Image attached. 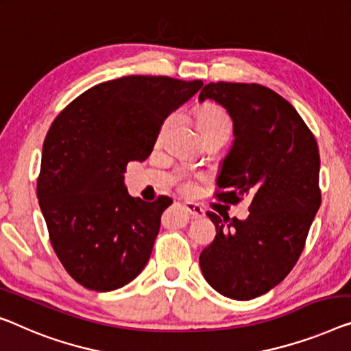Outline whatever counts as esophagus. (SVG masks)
I'll return each mask as SVG.
<instances>
[{
  "mask_svg": "<svg viewBox=\"0 0 351 351\" xmlns=\"http://www.w3.org/2000/svg\"><path fill=\"white\" fill-rule=\"evenodd\" d=\"M184 208H186V211L191 214V217H193V219L205 217V209L195 205V203H184Z\"/></svg>",
  "mask_w": 351,
  "mask_h": 351,
  "instance_id": "1",
  "label": "esophagus"
}]
</instances>
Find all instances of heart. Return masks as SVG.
<instances>
[{
	"instance_id": "b5f03b06",
	"label": "heart",
	"mask_w": 351,
	"mask_h": 351,
	"mask_svg": "<svg viewBox=\"0 0 351 351\" xmlns=\"http://www.w3.org/2000/svg\"><path fill=\"white\" fill-rule=\"evenodd\" d=\"M197 125L200 129V132H208L211 129H217V128H227L230 129V121L227 118V114L222 112L219 107L214 106H206L205 108H202L197 114Z\"/></svg>"
}]
</instances>
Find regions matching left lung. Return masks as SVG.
<instances>
[{
	"instance_id": "obj_1",
	"label": "left lung",
	"mask_w": 351,
	"mask_h": 351,
	"mask_svg": "<svg viewBox=\"0 0 351 351\" xmlns=\"http://www.w3.org/2000/svg\"><path fill=\"white\" fill-rule=\"evenodd\" d=\"M214 101L233 121V143L216 178L217 197H249L245 221L208 213L216 238L200 254L214 290L252 300L285 279L300 258L320 208V154L312 132L289 101L257 83H208L198 101Z\"/></svg>"
}]
</instances>
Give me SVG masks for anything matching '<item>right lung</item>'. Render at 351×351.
<instances>
[{"instance_id": "1", "label": "right lung", "mask_w": 351, "mask_h": 351, "mask_svg": "<svg viewBox=\"0 0 351 351\" xmlns=\"http://www.w3.org/2000/svg\"><path fill=\"white\" fill-rule=\"evenodd\" d=\"M202 86V80L121 77L80 94L51 124L39 206L56 255L80 285L121 289L148 263L171 200L129 195L125 165L148 158L165 118Z\"/></svg>"}]
</instances>
